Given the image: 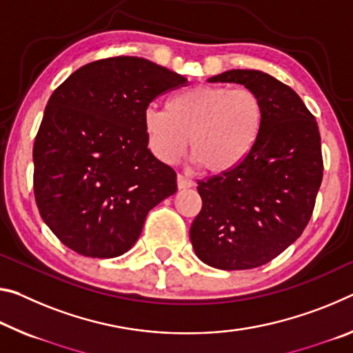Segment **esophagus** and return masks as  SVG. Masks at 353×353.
Here are the masks:
<instances>
[{
  "mask_svg": "<svg viewBox=\"0 0 353 353\" xmlns=\"http://www.w3.org/2000/svg\"><path fill=\"white\" fill-rule=\"evenodd\" d=\"M177 187H179V190L190 188V187H193V181L183 174H177Z\"/></svg>",
  "mask_w": 353,
  "mask_h": 353,
  "instance_id": "obj_1",
  "label": "esophagus"
}]
</instances>
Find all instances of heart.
Here are the masks:
<instances>
[{"label":"heart","instance_id":"heart-1","mask_svg":"<svg viewBox=\"0 0 353 353\" xmlns=\"http://www.w3.org/2000/svg\"><path fill=\"white\" fill-rule=\"evenodd\" d=\"M265 121L262 99L247 88L199 85L172 96L166 111L149 106L143 127L149 150L172 165L185 152L215 174L236 170L259 141Z\"/></svg>","mask_w":353,"mask_h":353}]
</instances>
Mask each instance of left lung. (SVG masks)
<instances>
[{
	"label": "left lung",
	"instance_id": "1",
	"mask_svg": "<svg viewBox=\"0 0 353 353\" xmlns=\"http://www.w3.org/2000/svg\"><path fill=\"white\" fill-rule=\"evenodd\" d=\"M209 81L254 91L265 121L242 165L198 181L203 209L190 240L204 264L248 270L275 259L305 231L323 176L321 135L299 94L272 75L236 69Z\"/></svg>",
	"mask_w": 353,
	"mask_h": 353
}]
</instances>
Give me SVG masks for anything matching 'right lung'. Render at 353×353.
<instances>
[{
	"instance_id": "1",
	"label": "right lung",
	"mask_w": 353,
	"mask_h": 353,
	"mask_svg": "<svg viewBox=\"0 0 353 353\" xmlns=\"http://www.w3.org/2000/svg\"><path fill=\"white\" fill-rule=\"evenodd\" d=\"M187 78L137 56L80 67L54 89L32 148L42 220L88 257L130 250L149 210L176 193V172L148 149L143 113Z\"/></svg>"
}]
</instances>
